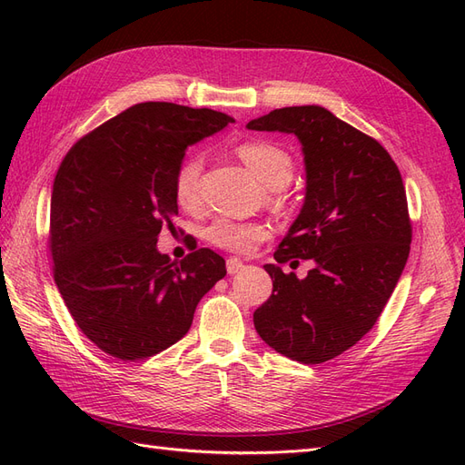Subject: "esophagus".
I'll list each match as a JSON object with an SVG mask.
<instances>
[{"label":"esophagus","mask_w":465,"mask_h":465,"mask_svg":"<svg viewBox=\"0 0 465 465\" xmlns=\"http://www.w3.org/2000/svg\"><path fill=\"white\" fill-rule=\"evenodd\" d=\"M244 267V263H242V260L241 258H229L227 260V272H229V275H236L238 272H241Z\"/></svg>","instance_id":"obj_1"}]
</instances>
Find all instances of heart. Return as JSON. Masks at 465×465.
I'll return each instance as SVG.
<instances>
[{"label":"heart","mask_w":465,"mask_h":465,"mask_svg":"<svg viewBox=\"0 0 465 465\" xmlns=\"http://www.w3.org/2000/svg\"><path fill=\"white\" fill-rule=\"evenodd\" d=\"M238 157L258 176L263 186L270 190H279L289 184L292 176V159L291 154L273 143L267 142H246L238 145ZM202 173L203 157L200 153L186 154L176 168L174 174V198L176 203L186 209L195 211L202 203ZM270 236L267 224L260 221H238L231 217H217L205 229L207 241L232 254H248L260 242Z\"/></svg>","instance_id":"obj_1"}]
</instances>
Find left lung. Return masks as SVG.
Returning <instances> with one entry per match:
<instances>
[{
    "mask_svg": "<svg viewBox=\"0 0 465 465\" xmlns=\"http://www.w3.org/2000/svg\"><path fill=\"white\" fill-rule=\"evenodd\" d=\"M248 130L294 134L306 166L304 205L277 265H263L273 292L254 312L256 331L292 361L326 362L372 330L410 258L401 174L374 137L322 106L277 108ZM292 257L314 259L315 270L283 274L278 263Z\"/></svg>",
    "mask_w": 465,
    "mask_h": 465,
    "instance_id": "obj_1",
    "label": "left lung"
}]
</instances>
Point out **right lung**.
<instances>
[{
  "label": "right lung",
  "mask_w": 465,
  "mask_h": 465,
  "mask_svg": "<svg viewBox=\"0 0 465 465\" xmlns=\"http://www.w3.org/2000/svg\"><path fill=\"white\" fill-rule=\"evenodd\" d=\"M231 116L174 103L134 104L83 135L54 180V281L79 330L122 361H142L184 337L224 260L200 248L173 263L159 232L178 215L174 174L188 145Z\"/></svg>",
  "instance_id": "1"
}]
</instances>
